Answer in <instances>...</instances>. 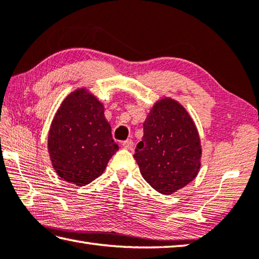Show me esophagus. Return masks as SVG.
Returning <instances> with one entry per match:
<instances>
[{"instance_id":"obj_1","label":"esophagus","mask_w":259,"mask_h":259,"mask_svg":"<svg viewBox=\"0 0 259 259\" xmlns=\"http://www.w3.org/2000/svg\"><path fill=\"white\" fill-rule=\"evenodd\" d=\"M133 141H132V140H126L125 141V142L123 143V146H124V148L125 149H127V150H132V149H133Z\"/></svg>"}]
</instances>
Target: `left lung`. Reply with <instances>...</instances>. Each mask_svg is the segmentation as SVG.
<instances>
[{
  "instance_id": "8db88e82",
  "label": "left lung",
  "mask_w": 259,
  "mask_h": 259,
  "mask_svg": "<svg viewBox=\"0 0 259 259\" xmlns=\"http://www.w3.org/2000/svg\"><path fill=\"white\" fill-rule=\"evenodd\" d=\"M143 130L134 158L146 183L162 195L192 183L202 165V144L186 108L162 97L150 109Z\"/></svg>"
}]
</instances>
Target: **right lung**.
Returning <instances> with one entry per match:
<instances>
[{
  "label": "right lung",
  "mask_w": 259,
  "mask_h": 259,
  "mask_svg": "<svg viewBox=\"0 0 259 259\" xmlns=\"http://www.w3.org/2000/svg\"><path fill=\"white\" fill-rule=\"evenodd\" d=\"M52 165L65 182L84 186L102 175L118 150L105 118V106L87 88L62 101L48 132Z\"/></svg>",
  "instance_id": "obj_1"
}]
</instances>
